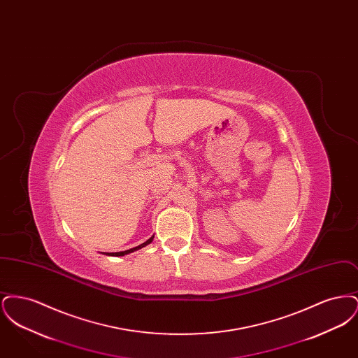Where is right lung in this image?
Here are the masks:
<instances>
[{
  "label": "right lung",
  "instance_id": "add662e5",
  "mask_svg": "<svg viewBox=\"0 0 358 358\" xmlns=\"http://www.w3.org/2000/svg\"><path fill=\"white\" fill-rule=\"evenodd\" d=\"M154 236H152V238H149V240H146L145 243H142V244H139L138 247H134V248H130V250H127V251H120V252H107L106 255L108 256H123V255H127V254H131V252H134V251H136V250H141V248H143V247H146L148 244H150L152 241H153Z\"/></svg>",
  "mask_w": 358,
  "mask_h": 358
}]
</instances>
